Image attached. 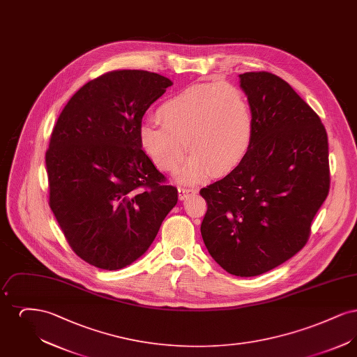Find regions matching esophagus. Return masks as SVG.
<instances>
[{
    "instance_id": "esophagus-1",
    "label": "esophagus",
    "mask_w": 357,
    "mask_h": 357,
    "mask_svg": "<svg viewBox=\"0 0 357 357\" xmlns=\"http://www.w3.org/2000/svg\"><path fill=\"white\" fill-rule=\"evenodd\" d=\"M197 191H198L197 188H185V187H179V188H178L179 199H181V201H185V199H187V197H190L191 194H195Z\"/></svg>"
}]
</instances>
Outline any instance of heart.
<instances>
[{
  "instance_id": "obj_1",
  "label": "heart",
  "mask_w": 357,
  "mask_h": 357,
  "mask_svg": "<svg viewBox=\"0 0 357 357\" xmlns=\"http://www.w3.org/2000/svg\"><path fill=\"white\" fill-rule=\"evenodd\" d=\"M156 124H143L140 144L159 170L171 172L192 151L178 179L197 183L237 167L252 140V109L245 93L230 83L188 85L162 102Z\"/></svg>"
}]
</instances>
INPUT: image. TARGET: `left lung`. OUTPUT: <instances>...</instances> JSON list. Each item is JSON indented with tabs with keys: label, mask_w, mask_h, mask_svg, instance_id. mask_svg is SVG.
<instances>
[{
	"label": "left lung",
	"mask_w": 357,
	"mask_h": 357,
	"mask_svg": "<svg viewBox=\"0 0 357 357\" xmlns=\"http://www.w3.org/2000/svg\"><path fill=\"white\" fill-rule=\"evenodd\" d=\"M252 140L223 179L204 187L201 234L210 255L238 277L269 272L298 253L329 191L328 136L317 114L281 77L239 75Z\"/></svg>",
	"instance_id": "8db88e82"
}]
</instances>
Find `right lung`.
Instances as JSON below:
<instances>
[{
	"instance_id": "right-lung-1",
	"label": "right lung",
	"mask_w": 357,
	"mask_h": 357,
	"mask_svg": "<svg viewBox=\"0 0 357 357\" xmlns=\"http://www.w3.org/2000/svg\"><path fill=\"white\" fill-rule=\"evenodd\" d=\"M171 85L147 70L105 73L70 98L53 128L50 206L73 252L99 269L144 255L178 202L140 144L143 115Z\"/></svg>"
}]
</instances>
